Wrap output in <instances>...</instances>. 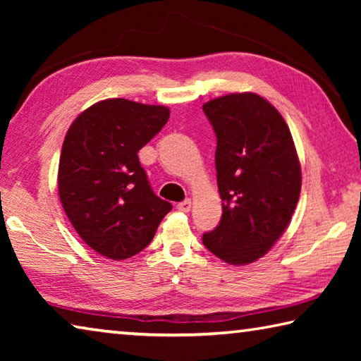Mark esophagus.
I'll use <instances>...</instances> for the list:
<instances>
[{
  "instance_id": "esophagus-1",
  "label": "esophagus",
  "mask_w": 361,
  "mask_h": 361,
  "mask_svg": "<svg viewBox=\"0 0 361 361\" xmlns=\"http://www.w3.org/2000/svg\"><path fill=\"white\" fill-rule=\"evenodd\" d=\"M176 209H178L180 212H189V210H191V200H189V199L183 200V202L176 205Z\"/></svg>"
}]
</instances>
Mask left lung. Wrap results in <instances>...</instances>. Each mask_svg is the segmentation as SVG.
<instances>
[{
    "label": "left lung",
    "instance_id": "1",
    "mask_svg": "<svg viewBox=\"0 0 361 361\" xmlns=\"http://www.w3.org/2000/svg\"><path fill=\"white\" fill-rule=\"evenodd\" d=\"M216 135L215 167L223 200L219 224L202 240L229 264L264 256L288 226L301 192V166L282 116L243 92L202 106Z\"/></svg>",
    "mask_w": 361,
    "mask_h": 361
}]
</instances>
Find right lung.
<instances>
[{
  "label": "right lung",
  "instance_id": "add662e5",
  "mask_svg": "<svg viewBox=\"0 0 361 361\" xmlns=\"http://www.w3.org/2000/svg\"><path fill=\"white\" fill-rule=\"evenodd\" d=\"M170 109L126 99L95 103L63 140L59 195L79 237L119 261L149 245L172 204L157 197L138 151L167 124Z\"/></svg>",
  "mask_w": 361,
  "mask_h": 361
}]
</instances>
